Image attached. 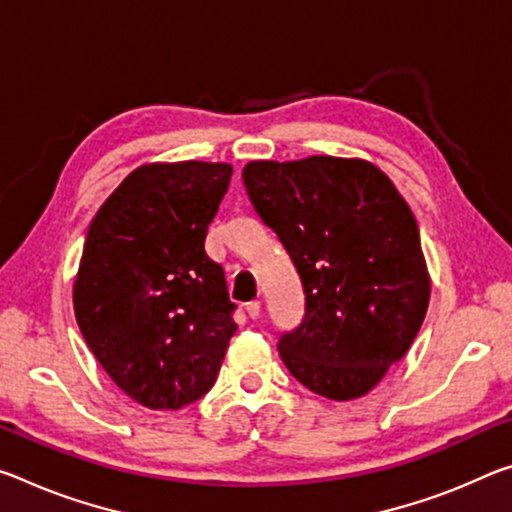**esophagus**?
Segmentation results:
<instances>
[{"instance_id": "obj_1", "label": "esophagus", "mask_w": 512, "mask_h": 512, "mask_svg": "<svg viewBox=\"0 0 512 512\" xmlns=\"http://www.w3.org/2000/svg\"><path fill=\"white\" fill-rule=\"evenodd\" d=\"M246 312L250 319H259V314H262V303H259V300H253V303L246 305Z\"/></svg>"}]
</instances>
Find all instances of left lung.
Masks as SVG:
<instances>
[{
  "mask_svg": "<svg viewBox=\"0 0 512 512\" xmlns=\"http://www.w3.org/2000/svg\"><path fill=\"white\" fill-rule=\"evenodd\" d=\"M243 184L305 287V319L280 339L282 362L323 399L369 394L408 353L431 300L410 205L358 157L255 159Z\"/></svg>",
  "mask_w": 512,
  "mask_h": 512,
  "instance_id": "obj_1",
  "label": "left lung"
}]
</instances>
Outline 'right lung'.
<instances>
[{
  "label": "right lung",
  "instance_id": "1",
  "mask_svg": "<svg viewBox=\"0 0 512 512\" xmlns=\"http://www.w3.org/2000/svg\"><path fill=\"white\" fill-rule=\"evenodd\" d=\"M230 177L225 161L143 164L88 227L75 319L113 383L150 410L207 394L237 330L223 269L205 253Z\"/></svg>",
  "mask_w": 512,
  "mask_h": 512
}]
</instances>
